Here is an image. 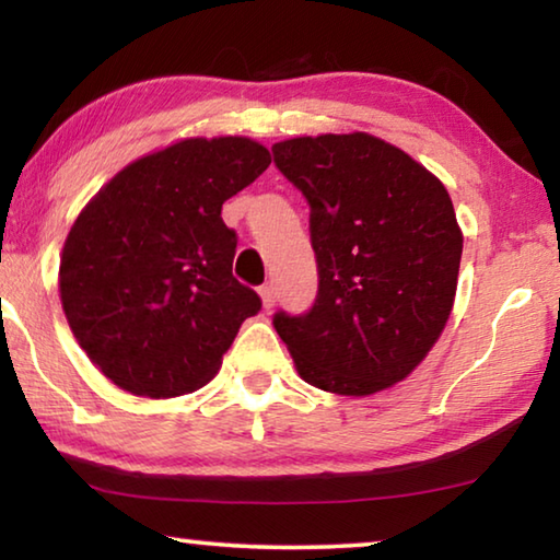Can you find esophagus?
<instances>
[{
    "instance_id": "34e87169",
    "label": "esophagus",
    "mask_w": 560,
    "mask_h": 560,
    "mask_svg": "<svg viewBox=\"0 0 560 560\" xmlns=\"http://www.w3.org/2000/svg\"><path fill=\"white\" fill-rule=\"evenodd\" d=\"M259 296H261V303L264 308H273V303H277V291H273L271 283H264V287L259 289Z\"/></svg>"
}]
</instances>
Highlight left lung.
I'll return each mask as SVG.
<instances>
[{
  "instance_id": "left-lung-1",
  "label": "left lung",
  "mask_w": 560,
  "mask_h": 560,
  "mask_svg": "<svg viewBox=\"0 0 560 560\" xmlns=\"http://www.w3.org/2000/svg\"><path fill=\"white\" fill-rule=\"evenodd\" d=\"M273 163L311 207L318 296L273 316L299 375L365 397L405 381L438 343L457 293L462 230L447 187L371 132L281 140Z\"/></svg>"
}]
</instances>
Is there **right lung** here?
Returning <instances> with one entry per match:
<instances>
[{"label":"right lung","mask_w":560,"mask_h":560,"mask_svg":"<svg viewBox=\"0 0 560 560\" xmlns=\"http://www.w3.org/2000/svg\"><path fill=\"white\" fill-rule=\"evenodd\" d=\"M271 165L252 138H185L132 160L75 217L59 293L73 338L120 390L177 397L220 371L257 291L232 277L222 205Z\"/></svg>","instance_id":"1"}]
</instances>
